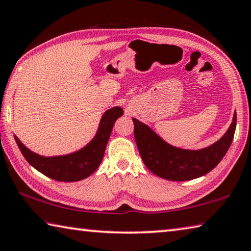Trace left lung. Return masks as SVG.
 Listing matches in <instances>:
<instances>
[{
    "label": "left lung",
    "mask_w": 251,
    "mask_h": 251,
    "mask_svg": "<svg viewBox=\"0 0 251 251\" xmlns=\"http://www.w3.org/2000/svg\"><path fill=\"white\" fill-rule=\"evenodd\" d=\"M236 121L234 112L230 126L220 139L205 148L192 150L170 145L148 125L133 117L135 140L146 167L156 176L170 181L193 180L212 171L230 147Z\"/></svg>",
    "instance_id": "obj_1"
}]
</instances>
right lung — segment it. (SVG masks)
<instances>
[{
	"label": "right lung",
	"instance_id": "add662e5",
	"mask_svg": "<svg viewBox=\"0 0 251 251\" xmlns=\"http://www.w3.org/2000/svg\"><path fill=\"white\" fill-rule=\"evenodd\" d=\"M123 114L121 106L108 108L101 117L94 137L81 149L61 156H40L27 148L17 136L14 135V138L23 156L36 170L57 181H80L90 176L101 165L113 126Z\"/></svg>",
	"mask_w": 251,
	"mask_h": 251
}]
</instances>
